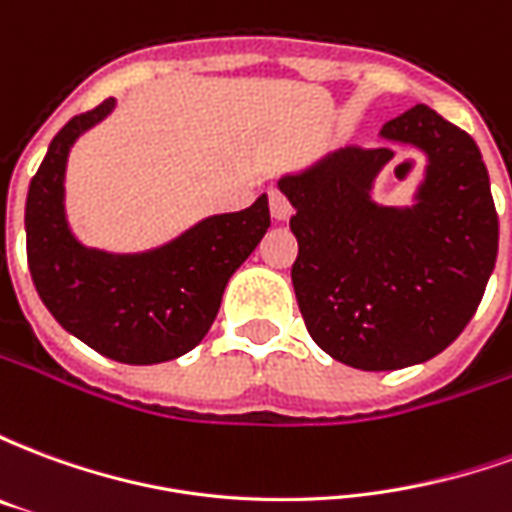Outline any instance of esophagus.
<instances>
[{
  "mask_svg": "<svg viewBox=\"0 0 512 512\" xmlns=\"http://www.w3.org/2000/svg\"><path fill=\"white\" fill-rule=\"evenodd\" d=\"M268 208H271V216H274L277 222H285V219L293 216V205H290L288 197L279 189L268 191Z\"/></svg>",
  "mask_w": 512,
  "mask_h": 512,
  "instance_id": "obj_1",
  "label": "esophagus"
}]
</instances>
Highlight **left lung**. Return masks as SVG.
<instances>
[{"label": "left lung", "instance_id": "8db88e82", "mask_svg": "<svg viewBox=\"0 0 512 512\" xmlns=\"http://www.w3.org/2000/svg\"><path fill=\"white\" fill-rule=\"evenodd\" d=\"M384 145L343 147L279 189L296 208L290 279L307 332L359 370L428 362L480 307L499 249L491 183L474 139L417 104L381 128ZM429 158L411 209L372 200L391 142Z\"/></svg>", "mask_w": 512, "mask_h": 512}]
</instances>
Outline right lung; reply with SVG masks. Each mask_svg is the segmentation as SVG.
Segmentation results:
<instances>
[{"instance_id":"add662e5","label":"right lung","mask_w":512,"mask_h":512,"mask_svg":"<svg viewBox=\"0 0 512 512\" xmlns=\"http://www.w3.org/2000/svg\"><path fill=\"white\" fill-rule=\"evenodd\" d=\"M115 109L106 98L68 120L29 183L27 263L46 310L65 332L123 365L178 359L211 329L235 268L271 227L268 197L208 216L175 241L112 255L76 241L65 219V164L73 142Z\"/></svg>"}]
</instances>
